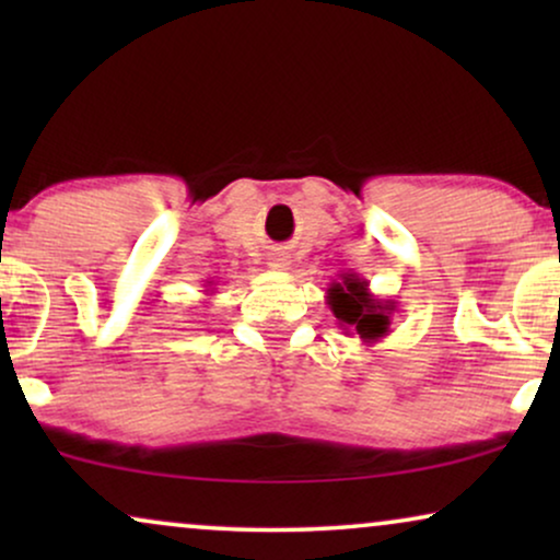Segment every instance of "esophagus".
<instances>
[{
    "label": "esophagus",
    "instance_id": "obj_1",
    "mask_svg": "<svg viewBox=\"0 0 560 560\" xmlns=\"http://www.w3.org/2000/svg\"><path fill=\"white\" fill-rule=\"evenodd\" d=\"M270 267H275V270H285L288 257L282 255V252H272V255H270Z\"/></svg>",
    "mask_w": 560,
    "mask_h": 560
}]
</instances>
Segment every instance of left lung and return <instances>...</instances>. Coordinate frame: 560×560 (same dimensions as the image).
I'll list each match as a JSON object with an SVG mask.
<instances>
[{
	"instance_id": "1",
	"label": "left lung",
	"mask_w": 560,
	"mask_h": 560,
	"mask_svg": "<svg viewBox=\"0 0 560 560\" xmlns=\"http://www.w3.org/2000/svg\"><path fill=\"white\" fill-rule=\"evenodd\" d=\"M326 303L347 334H359L364 343L380 341L393 324L395 303L380 301L370 293V282L359 275H341V282H331Z\"/></svg>"
}]
</instances>
